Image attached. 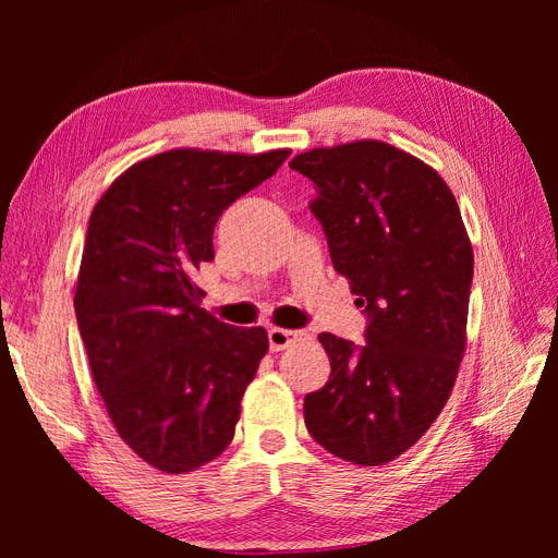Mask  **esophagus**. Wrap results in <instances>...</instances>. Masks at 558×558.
Listing matches in <instances>:
<instances>
[{"mask_svg":"<svg viewBox=\"0 0 558 558\" xmlns=\"http://www.w3.org/2000/svg\"><path fill=\"white\" fill-rule=\"evenodd\" d=\"M269 337V349L272 351H283L289 349L295 342L302 340H310V332L307 330H289V328H272L267 332Z\"/></svg>","mask_w":558,"mask_h":558,"instance_id":"esophagus-1","label":"esophagus"}]
</instances>
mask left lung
<instances>
[{"instance_id":"1","label":"left lung","mask_w":558,"mask_h":558,"mask_svg":"<svg viewBox=\"0 0 558 558\" xmlns=\"http://www.w3.org/2000/svg\"><path fill=\"white\" fill-rule=\"evenodd\" d=\"M312 214L369 318L365 344L320 332L330 379L305 396L314 440L356 465L418 442L449 400L465 351L472 244L445 179L404 150L359 140L305 150Z\"/></svg>"}]
</instances>
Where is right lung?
I'll use <instances>...</instances> for the list:
<instances>
[{
    "instance_id": "add662e5",
    "label": "right lung",
    "mask_w": 558,
    "mask_h": 558,
    "mask_svg": "<svg viewBox=\"0 0 558 558\" xmlns=\"http://www.w3.org/2000/svg\"><path fill=\"white\" fill-rule=\"evenodd\" d=\"M291 156L172 148L134 162L97 199L74 310L90 373L121 440L185 475L232 442L240 402L267 353L265 328L199 307L214 228Z\"/></svg>"
}]
</instances>
